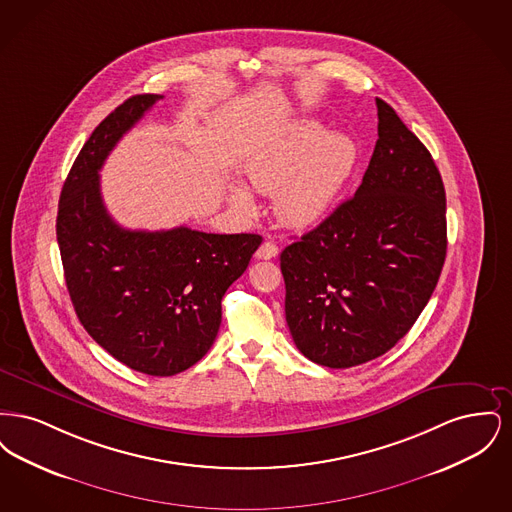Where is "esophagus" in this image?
<instances>
[{
    "instance_id": "esophagus-1",
    "label": "esophagus",
    "mask_w": 512,
    "mask_h": 512,
    "mask_svg": "<svg viewBox=\"0 0 512 512\" xmlns=\"http://www.w3.org/2000/svg\"><path fill=\"white\" fill-rule=\"evenodd\" d=\"M276 255H278V245L272 244V242H263L255 253L257 259H274Z\"/></svg>"
}]
</instances>
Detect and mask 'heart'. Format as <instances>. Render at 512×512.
Listing matches in <instances>:
<instances>
[{"instance_id": "obj_1", "label": "heart", "mask_w": 512, "mask_h": 512, "mask_svg": "<svg viewBox=\"0 0 512 512\" xmlns=\"http://www.w3.org/2000/svg\"><path fill=\"white\" fill-rule=\"evenodd\" d=\"M355 163L357 147L349 138L303 121L255 155L245 165V178L257 192H274L272 207L282 224L309 228L332 209ZM228 197L240 213H253V197L242 186H230Z\"/></svg>"}]
</instances>
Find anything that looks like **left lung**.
Returning <instances> with one entry per match:
<instances>
[{
  "instance_id": "left-lung-1",
  "label": "left lung",
  "mask_w": 512,
  "mask_h": 512,
  "mask_svg": "<svg viewBox=\"0 0 512 512\" xmlns=\"http://www.w3.org/2000/svg\"><path fill=\"white\" fill-rule=\"evenodd\" d=\"M355 195L280 255L297 349L330 368L401 340L436 290L447 251L445 188L430 151L382 99Z\"/></svg>"
}]
</instances>
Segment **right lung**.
<instances>
[{"label":"right lung","instance_id":"right-lung-1","mask_svg":"<svg viewBox=\"0 0 512 512\" xmlns=\"http://www.w3.org/2000/svg\"><path fill=\"white\" fill-rule=\"evenodd\" d=\"M159 99H126L80 149L61 190L57 244L86 332L122 365L149 376H174L211 349L222 320L220 301L263 238L188 226L128 230L107 213L99 171Z\"/></svg>","mask_w":512,"mask_h":512}]
</instances>
